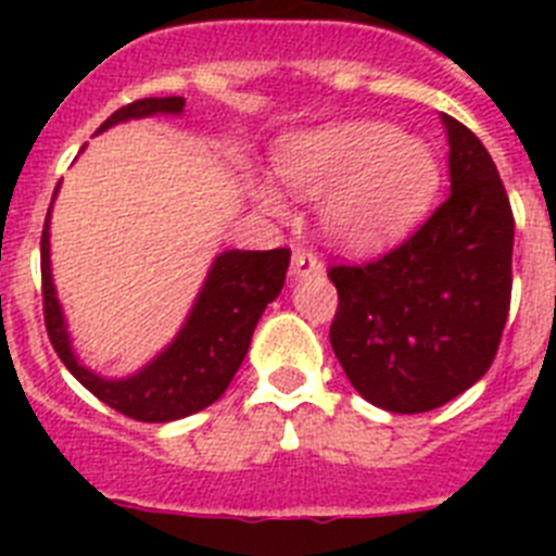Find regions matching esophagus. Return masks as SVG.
<instances>
[{
    "label": "esophagus",
    "instance_id": "34e87169",
    "mask_svg": "<svg viewBox=\"0 0 556 556\" xmlns=\"http://www.w3.org/2000/svg\"><path fill=\"white\" fill-rule=\"evenodd\" d=\"M323 262L320 255L312 253L306 248H298L292 253V275L294 278H303V275H312V273H320Z\"/></svg>",
    "mask_w": 556,
    "mask_h": 556
}]
</instances>
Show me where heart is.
Returning <instances> with one entry per match:
<instances>
[{
	"label": "heart",
	"instance_id": "obj_1",
	"mask_svg": "<svg viewBox=\"0 0 556 556\" xmlns=\"http://www.w3.org/2000/svg\"><path fill=\"white\" fill-rule=\"evenodd\" d=\"M278 175L303 198H323V225L348 250H376L415 228L437 191V164L424 141L381 122H342L278 147ZM258 200L273 217L289 203L275 186Z\"/></svg>",
	"mask_w": 556,
	"mask_h": 556
}]
</instances>
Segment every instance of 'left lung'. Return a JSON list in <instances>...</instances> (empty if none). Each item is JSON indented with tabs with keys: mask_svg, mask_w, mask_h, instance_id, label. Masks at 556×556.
<instances>
[{
	"mask_svg": "<svg viewBox=\"0 0 556 556\" xmlns=\"http://www.w3.org/2000/svg\"><path fill=\"white\" fill-rule=\"evenodd\" d=\"M451 194L409 239L331 264V348L351 384L397 415L431 412L493 365L513 298L515 217L490 152L443 113Z\"/></svg>",
	"mask_w": 556,
	"mask_h": 556,
	"instance_id": "left-lung-1",
	"label": "left lung"
}]
</instances>
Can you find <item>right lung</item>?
Returning <instances> with one entry per match:
<instances>
[{"label":"right lung","mask_w":556,"mask_h":556,"mask_svg":"<svg viewBox=\"0 0 556 556\" xmlns=\"http://www.w3.org/2000/svg\"><path fill=\"white\" fill-rule=\"evenodd\" d=\"M184 97H144L127 102L111 113L100 130L116 122L150 116V113H180ZM49 217L41 233V294L43 326L49 342L68 372L97 395L102 404L141 424H166L205 409L228 390L236 370L244 362L253 328L283 289L289 267V248L275 250H230L214 262L200 292L194 312L180 337L152 365L125 381H105L88 372L68 348L63 314L58 306L52 275H49Z\"/></svg>","instance_id":"obj_1"}]
</instances>
